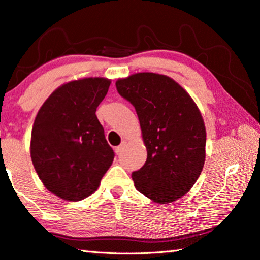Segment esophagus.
<instances>
[{"mask_svg": "<svg viewBox=\"0 0 260 260\" xmlns=\"http://www.w3.org/2000/svg\"><path fill=\"white\" fill-rule=\"evenodd\" d=\"M125 143L126 142L124 141V142H122L120 146H118V147H116V149H114V151H116L117 155H120L121 151H122V149H124V147H125Z\"/></svg>", "mask_w": 260, "mask_h": 260, "instance_id": "obj_1", "label": "esophagus"}]
</instances>
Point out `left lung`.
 I'll return each mask as SVG.
<instances>
[{"instance_id": "8db88e82", "label": "left lung", "mask_w": 260, "mask_h": 260, "mask_svg": "<svg viewBox=\"0 0 260 260\" xmlns=\"http://www.w3.org/2000/svg\"><path fill=\"white\" fill-rule=\"evenodd\" d=\"M118 93L138 113L147 161L132 173L135 188L159 204L190 190L205 161L202 114L186 90L162 74L142 72L118 79Z\"/></svg>"}]
</instances>
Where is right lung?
<instances>
[{
    "label": "right lung",
    "mask_w": 260,
    "mask_h": 260,
    "mask_svg": "<svg viewBox=\"0 0 260 260\" xmlns=\"http://www.w3.org/2000/svg\"><path fill=\"white\" fill-rule=\"evenodd\" d=\"M111 80L85 78L64 83L35 117L30 158L48 190L65 201H81L98 190L114 157L96 109Z\"/></svg>",
    "instance_id": "right-lung-1"
}]
</instances>
